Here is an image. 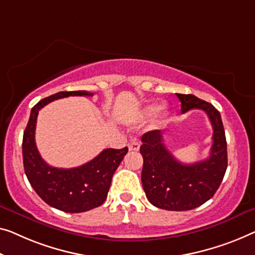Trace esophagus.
<instances>
[{
  "mask_svg": "<svg viewBox=\"0 0 255 255\" xmlns=\"http://www.w3.org/2000/svg\"><path fill=\"white\" fill-rule=\"evenodd\" d=\"M129 151H138L139 150V143L138 142H131L128 144Z\"/></svg>",
  "mask_w": 255,
  "mask_h": 255,
  "instance_id": "1",
  "label": "esophagus"
}]
</instances>
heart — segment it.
Masks as SVG:
<instances>
[{
    "label": "heart",
    "instance_id": "b5f03b06",
    "mask_svg": "<svg viewBox=\"0 0 255 255\" xmlns=\"http://www.w3.org/2000/svg\"><path fill=\"white\" fill-rule=\"evenodd\" d=\"M160 109H161V106H160V104H158V103H151V104H147L145 108L143 109V117L145 118V119H150V118H152V117H154L155 115H157V113L160 111ZM167 115H168V112H167V110H165L164 108L161 109V112H160V115H159L158 117L160 118V119H165V118L167 117Z\"/></svg>",
    "mask_w": 255,
    "mask_h": 255
}]
</instances>
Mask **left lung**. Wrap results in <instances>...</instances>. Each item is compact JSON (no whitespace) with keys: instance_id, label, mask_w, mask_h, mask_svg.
<instances>
[{"instance_id":"1","label":"left lung","mask_w":255,"mask_h":255,"mask_svg":"<svg viewBox=\"0 0 255 255\" xmlns=\"http://www.w3.org/2000/svg\"><path fill=\"white\" fill-rule=\"evenodd\" d=\"M181 112L198 109L208 116L213 127L210 158L182 164L166 149L164 131L151 130L142 136V184L153 206L167 211H189L210 200L225 176L228 166L227 140L220 112L195 95L176 94Z\"/></svg>"}]
</instances>
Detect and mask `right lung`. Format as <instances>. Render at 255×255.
Masks as SVG:
<instances>
[{"label":"right lung","mask_w":255,"mask_h":255,"mask_svg":"<svg viewBox=\"0 0 255 255\" xmlns=\"http://www.w3.org/2000/svg\"><path fill=\"white\" fill-rule=\"evenodd\" d=\"M86 90L60 91L40 101L30 111L22 136V161L32 188L49 206L66 213H82L101 206L111 185L112 176L127 154L128 147L105 149L87 164L74 168H57L45 162L35 144L39 111L50 102L68 96H93Z\"/></svg>","instance_id":"1"}]
</instances>
